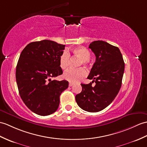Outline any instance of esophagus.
Segmentation results:
<instances>
[{"label": "esophagus", "mask_w": 147, "mask_h": 147, "mask_svg": "<svg viewBox=\"0 0 147 147\" xmlns=\"http://www.w3.org/2000/svg\"><path fill=\"white\" fill-rule=\"evenodd\" d=\"M73 84H74V83H71V82H69V86H72Z\"/></svg>", "instance_id": "esophagus-1"}]
</instances>
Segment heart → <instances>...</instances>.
<instances>
[{
    "label": "heart",
    "mask_w": 147,
    "mask_h": 147,
    "mask_svg": "<svg viewBox=\"0 0 147 147\" xmlns=\"http://www.w3.org/2000/svg\"><path fill=\"white\" fill-rule=\"evenodd\" d=\"M71 53L75 57L80 58L81 62L80 66H88L89 64L91 53L87 47L84 46L77 47L71 50ZM70 64L69 51H64L59 57V66L63 69H66ZM87 71L83 67L79 69H68L63 74L64 79L71 82H77L86 76Z\"/></svg>",
    "instance_id": "b5f03b06"
}]
</instances>
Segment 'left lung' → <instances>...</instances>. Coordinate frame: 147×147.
Listing matches in <instances>:
<instances>
[{
	"label": "left lung",
	"instance_id": "left-lung-1",
	"mask_svg": "<svg viewBox=\"0 0 147 147\" xmlns=\"http://www.w3.org/2000/svg\"><path fill=\"white\" fill-rule=\"evenodd\" d=\"M96 56L88 79L93 81L81 84L82 91L76 101L83 110L98 112L107 108L117 96L121 86L125 63L118 47L103 40H95L89 46ZM96 83L94 86L92 83Z\"/></svg>",
	"mask_w": 147,
	"mask_h": 147
}]
</instances>
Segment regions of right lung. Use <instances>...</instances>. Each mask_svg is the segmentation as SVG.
<instances>
[{
    "label": "right lung",
    "instance_id": "right-lung-1",
    "mask_svg": "<svg viewBox=\"0 0 147 147\" xmlns=\"http://www.w3.org/2000/svg\"><path fill=\"white\" fill-rule=\"evenodd\" d=\"M65 45L50 40L30 42L20 53L16 78L19 93L29 110L40 116L53 113L59 96L68 88L66 80H51L63 74L59 57Z\"/></svg>",
    "mask_w": 147,
    "mask_h": 147
}]
</instances>
